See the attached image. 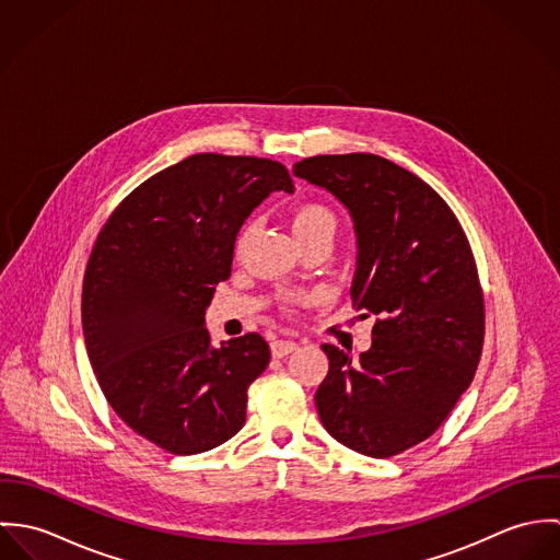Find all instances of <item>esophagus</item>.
<instances>
[{
	"instance_id": "34e87169",
	"label": "esophagus",
	"mask_w": 560,
	"mask_h": 560,
	"mask_svg": "<svg viewBox=\"0 0 560 560\" xmlns=\"http://www.w3.org/2000/svg\"><path fill=\"white\" fill-rule=\"evenodd\" d=\"M298 347H300V345H298L295 340H284V338H280V340H273V342H271V353H273V358H284V355L293 353Z\"/></svg>"
}]
</instances>
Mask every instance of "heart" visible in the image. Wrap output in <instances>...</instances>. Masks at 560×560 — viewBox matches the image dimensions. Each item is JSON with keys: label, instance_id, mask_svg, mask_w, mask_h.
<instances>
[{"label": "heart", "instance_id": "1", "mask_svg": "<svg viewBox=\"0 0 560 560\" xmlns=\"http://www.w3.org/2000/svg\"><path fill=\"white\" fill-rule=\"evenodd\" d=\"M252 229H254L252 222H247L241 229L240 237H237V249L243 247V243L247 240V235L252 233ZM293 231H295V237L308 235V233H315V231H329V233H334L336 231V218H334V213L325 205L306 202V205H302L293 213Z\"/></svg>", "mask_w": 560, "mask_h": 560}]
</instances>
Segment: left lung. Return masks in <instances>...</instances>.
Masks as SVG:
<instances>
[{
  "instance_id": "1",
  "label": "left lung",
  "mask_w": 560,
  "mask_h": 560,
  "mask_svg": "<svg viewBox=\"0 0 560 560\" xmlns=\"http://www.w3.org/2000/svg\"><path fill=\"white\" fill-rule=\"evenodd\" d=\"M293 174L349 211L358 237L351 302L377 317L360 360L320 347L329 360L315 395L320 422L355 453L399 455L433 435L475 380L485 308L470 243L442 196L393 161L319 155L298 161Z\"/></svg>"
}]
</instances>
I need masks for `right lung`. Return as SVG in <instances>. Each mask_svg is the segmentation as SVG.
<instances>
[{"label": "right lung", "instance_id": "add662e5", "mask_svg": "<svg viewBox=\"0 0 560 560\" xmlns=\"http://www.w3.org/2000/svg\"><path fill=\"white\" fill-rule=\"evenodd\" d=\"M271 191H293L278 161L191 155L136 187L88 258L81 325L96 382L138 435L172 455L231 440L269 364L260 334L213 347L205 311L231 276L243 222Z\"/></svg>", "mask_w": 560, "mask_h": 560}]
</instances>
